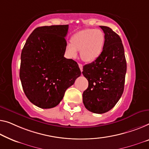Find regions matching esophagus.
<instances>
[{"label":"esophagus","mask_w":149,"mask_h":149,"mask_svg":"<svg viewBox=\"0 0 149 149\" xmlns=\"http://www.w3.org/2000/svg\"><path fill=\"white\" fill-rule=\"evenodd\" d=\"M78 65H79V68L80 69L81 72H82V70H83V65H82V64L81 63H78Z\"/></svg>","instance_id":"1"}]
</instances>
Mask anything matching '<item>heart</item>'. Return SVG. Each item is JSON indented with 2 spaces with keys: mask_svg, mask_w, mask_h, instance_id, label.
<instances>
[{
  "mask_svg": "<svg viewBox=\"0 0 149 149\" xmlns=\"http://www.w3.org/2000/svg\"><path fill=\"white\" fill-rule=\"evenodd\" d=\"M105 36L100 29H86L73 35L71 42L65 45V53L70 58L77 57V51L84 61L92 62L98 58L102 52Z\"/></svg>",
  "mask_w": 149,
  "mask_h": 149,
  "instance_id": "b5f03b06",
  "label": "heart"
}]
</instances>
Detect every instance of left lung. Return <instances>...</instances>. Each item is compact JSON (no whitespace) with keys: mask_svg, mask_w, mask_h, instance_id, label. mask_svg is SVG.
I'll return each mask as SVG.
<instances>
[{"mask_svg":"<svg viewBox=\"0 0 149 149\" xmlns=\"http://www.w3.org/2000/svg\"><path fill=\"white\" fill-rule=\"evenodd\" d=\"M105 34L102 52L92 63L83 67L88 88L83 93L86 108L96 114L112 109L123 94L126 61L119 35L106 26H100Z\"/></svg>","mask_w":149,"mask_h":149,"instance_id":"obj_1","label":"left lung"}]
</instances>
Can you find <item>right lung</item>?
Listing matches in <instances>:
<instances>
[{"mask_svg":"<svg viewBox=\"0 0 149 149\" xmlns=\"http://www.w3.org/2000/svg\"><path fill=\"white\" fill-rule=\"evenodd\" d=\"M68 25L39 26L21 52L20 79L31 102L41 108L58 105L66 90L80 76L76 61L64 57Z\"/></svg>","mask_w":149,"mask_h":149,"instance_id":"add662e5","label":"right lung"}]
</instances>
